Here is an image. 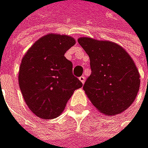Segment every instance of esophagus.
I'll return each instance as SVG.
<instances>
[{
  "instance_id": "1",
  "label": "esophagus",
  "mask_w": 148,
  "mask_h": 148,
  "mask_svg": "<svg viewBox=\"0 0 148 148\" xmlns=\"http://www.w3.org/2000/svg\"><path fill=\"white\" fill-rule=\"evenodd\" d=\"M79 80H80V81H81V83L84 84V82H85V77H84V76H80V77H79Z\"/></svg>"
}]
</instances>
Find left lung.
Returning <instances> with one entry per match:
<instances>
[{
	"instance_id": "obj_1",
	"label": "left lung",
	"mask_w": 148,
	"mask_h": 148,
	"mask_svg": "<svg viewBox=\"0 0 148 148\" xmlns=\"http://www.w3.org/2000/svg\"><path fill=\"white\" fill-rule=\"evenodd\" d=\"M90 58L91 75L84 90L99 112L116 116L135 101L140 75L131 56L117 43L89 37L78 39Z\"/></svg>"
}]
</instances>
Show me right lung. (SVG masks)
Wrapping results in <instances>:
<instances>
[{
	"instance_id": "1",
	"label": "right lung",
	"mask_w": 148,
	"mask_h": 148,
	"mask_svg": "<svg viewBox=\"0 0 148 148\" xmlns=\"http://www.w3.org/2000/svg\"><path fill=\"white\" fill-rule=\"evenodd\" d=\"M75 40L49 34L36 41L23 56L19 85L30 110L42 119H53L64 112L66 103L83 86L73 75V64L64 53Z\"/></svg>"
}]
</instances>
